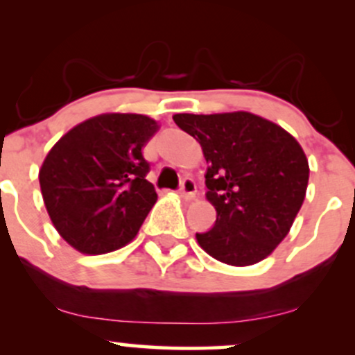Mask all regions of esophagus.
<instances>
[{
    "mask_svg": "<svg viewBox=\"0 0 355 355\" xmlns=\"http://www.w3.org/2000/svg\"><path fill=\"white\" fill-rule=\"evenodd\" d=\"M180 195L183 198H187V200L195 198V195H197V185H195V182L190 180V178H185V180L182 182Z\"/></svg>",
    "mask_w": 355,
    "mask_h": 355,
    "instance_id": "34e87169",
    "label": "esophagus"
}]
</instances>
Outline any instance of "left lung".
<instances>
[{
	"mask_svg": "<svg viewBox=\"0 0 355 355\" xmlns=\"http://www.w3.org/2000/svg\"><path fill=\"white\" fill-rule=\"evenodd\" d=\"M173 121L202 146L207 200L217 211L198 245L218 262L254 266L291 232L309 183V162L287 130L250 112L193 115Z\"/></svg>",
	"mask_w": 355,
	"mask_h": 355,
	"instance_id": "left-lung-1",
	"label": "left lung"
}]
</instances>
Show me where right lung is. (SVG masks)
Wrapping results in <instances>:
<instances>
[{
  "label": "right lung",
  "instance_id": "add662e5",
  "mask_svg": "<svg viewBox=\"0 0 355 355\" xmlns=\"http://www.w3.org/2000/svg\"><path fill=\"white\" fill-rule=\"evenodd\" d=\"M158 128L146 115L101 113L73 126L48 152L38 173L43 202L75 250L108 254L137 237L158 198L141 152Z\"/></svg>",
  "mask_w": 355,
  "mask_h": 355
}]
</instances>
